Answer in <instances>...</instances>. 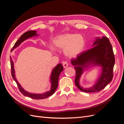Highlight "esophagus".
Instances as JSON below:
<instances>
[{"label": "esophagus", "instance_id": "esophagus-1", "mask_svg": "<svg viewBox=\"0 0 124 124\" xmlns=\"http://www.w3.org/2000/svg\"><path fill=\"white\" fill-rule=\"evenodd\" d=\"M68 66V62H63V68H66Z\"/></svg>", "mask_w": 124, "mask_h": 124}]
</instances>
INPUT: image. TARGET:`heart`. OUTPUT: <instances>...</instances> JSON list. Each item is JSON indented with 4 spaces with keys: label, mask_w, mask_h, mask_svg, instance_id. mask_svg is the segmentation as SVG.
I'll return each mask as SVG.
<instances>
[{
    "label": "heart",
    "mask_w": 124,
    "mask_h": 124,
    "mask_svg": "<svg viewBox=\"0 0 124 124\" xmlns=\"http://www.w3.org/2000/svg\"><path fill=\"white\" fill-rule=\"evenodd\" d=\"M53 44L57 49L63 50L67 57L76 58L83 51L85 42L83 36L80 35L65 33L56 37ZM52 45L50 46L51 51L55 52L56 49Z\"/></svg>",
    "instance_id": "1"
}]
</instances>
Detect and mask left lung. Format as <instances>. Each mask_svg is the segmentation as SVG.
<instances>
[{
	"instance_id": "8db88e82",
	"label": "left lung",
	"mask_w": 124,
	"mask_h": 124,
	"mask_svg": "<svg viewBox=\"0 0 124 124\" xmlns=\"http://www.w3.org/2000/svg\"><path fill=\"white\" fill-rule=\"evenodd\" d=\"M91 49L82 52L76 59L71 60L76 71L75 84L80 91L85 93L101 91L110 83L113 77L115 58L109 40L104 36L97 37ZM93 66L100 67L101 73L93 85L84 88L80 85V78L86 70Z\"/></svg>"
}]
</instances>
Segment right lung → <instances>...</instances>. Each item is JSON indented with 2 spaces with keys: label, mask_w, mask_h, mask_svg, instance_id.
I'll return each mask as SVG.
<instances>
[{
  "label": "right lung",
  "mask_w": 124,
  "mask_h": 124,
  "mask_svg": "<svg viewBox=\"0 0 124 124\" xmlns=\"http://www.w3.org/2000/svg\"><path fill=\"white\" fill-rule=\"evenodd\" d=\"M39 35L37 34V31H26L20 37L19 39H18L16 42V43H15L13 47L12 48V50H11V52L13 51L15 48H16L17 47L19 46H20V44L22 42H23L24 41H25L26 40H27L28 38H31V37H37ZM10 62H11V73H12V76L13 80L16 81V83L20 91L24 96L29 97V98H31L32 99H45V98H47L48 97L52 96L53 94L58 87V82L59 75L63 70V68L61 63H59V64H58L55 67V68H53V70H52L51 76H50V78L51 87L49 91H48L43 93H31L25 90L23 87H22L21 84L18 83V82L17 81L16 77V74H15L16 71H15V70H14V62L11 56H10Z\"/></svg>",
  "instance_id": "1"
}]
</instances>
